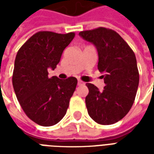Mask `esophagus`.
<instances>
[{
  "mask_svg": "<svg viewBox=\"0 0 154 154\" xmlns=\"http://www.w3.org/2000/svg\"><path fill=\"white\" fill-rule=\"evenodd\" d=\"M84 84H85V82H83L82 81L78 80V82H77V85H78V86H82Z\"/></svg>",
  "mask_w": 154,
  "mask_h": 154,
  "instance_id": "esophagus-1",
  "label": "esophagus"
}]
</instances>
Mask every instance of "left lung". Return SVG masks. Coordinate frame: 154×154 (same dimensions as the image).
Wrapping results in <instances>:
<instances>
[{
    "instance_id": "1",
    "label": "left lung",
    "mask_w": 154,
    "mask_h": 154,
    "mask_svg": "<svg viewBox=\"0 0 154 154\" xmlns=\"http://www.w3.org/2000/svg\"><path fill=\"white\" fill-rule=\"evenodd\" d=\"M98 53V70L106 86L100 91L87 83V111L100 125H112L124 118L132 107L139 87L135 54L121 36L112 29L100 28L79 33Z\"/></svg>"
}]
</instances>
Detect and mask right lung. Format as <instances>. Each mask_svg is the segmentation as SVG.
I'll return each mask as SVG.
<instances>
[{
	"mask_svg": "<svg viewBox=\"0 0 154 154\" xmlns=\"http://www.w3.org/2000/svg\"><path fill=\"white\" fill-rule=\"evenodd\" d=\"M75 36L40 31L25 42L15 60L12 83L17 100L26 116L42 126L56 125L66 115L77 80L48 77V69L54 70L65 48Z\"/></svg>",
	"mask_w": 154,
	"mask_h": 154,
	"instance_id": "right-lung-1",
	"label": "right lung"
}]
</instances>
